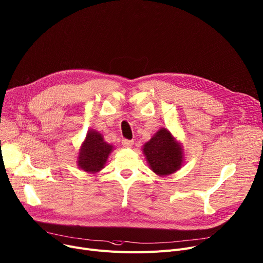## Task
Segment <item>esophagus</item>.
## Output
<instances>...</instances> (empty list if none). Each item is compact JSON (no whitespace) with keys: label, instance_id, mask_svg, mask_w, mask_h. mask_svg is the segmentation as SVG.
Instances as JSON below:
<instances>
[{"label":"esophagus","instance_id":"esophagus-1","mask_svg":"<svg viewBox=\"0 0 263 263\" xmlns=\"http://www.w3.org/2000/svg\"><path fill=\"white\" fill-rule=\"evenodd\" d=\"M122 146L126 147V148H131L133 145H134V142L133 141H129V139H124V141L121 142Z\"/></svg>","mask_w":263,"mask_h":263}]
</instances>
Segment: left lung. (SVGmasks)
I'll return each mask as SVG.
<instances>
[{
	"label": "left lung",
	"instance_id": "1",
	"mask_svg": "<svg viewBox=\"0 0 263 263\" xmlns=\"http://www.w3.org/2000/svg\"><path fill=\"white\" fill-rule=\"evenodd\" d=\"M143 152L150 169L159 177L180 170L184 164L182 144L166 129L161 128L144 146Z\"/></svg>",
	"mask_w": 263,
	"mask_h": 263
}]
</instances>
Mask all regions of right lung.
Segmentation results:
<instances>
[{
    "mask_svg": "<svg viewBox=\"0 0 263 263\" xmlns=\"http://www.w3.org/2000/svg\"><path fill=\"white\" fill-rule=\"evenodd\" d=\"M113 149L114 147L104 141L100 132L90 129L79 148L76 163L87 173H97L106 166Z\"/></svg>",
    "mask_w": 263,
    "mask_h": 263,
    "instance_id": "add662e5",
    "label": "right lung"
}]
</instances>
